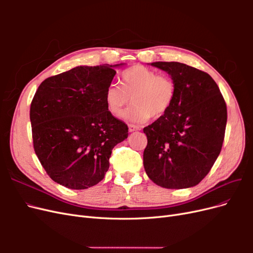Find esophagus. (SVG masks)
<instances>
[{"label": "esophagus", "instance_id": "34e87169", "mask_svg": "<svg viewBox=\"0 0 253 253\" xmlns=\"http://www.w3.org/2000/svg\"><path fill=\"white\" fill-rule=\"evenodd\" d=\"M140 127L137 126H134V125H128V131L129 132H135V131H139Z\"/></svg>", "mask_w": 253, "mask_h": 253}]
</instances>
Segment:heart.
<instances>
[{
    "instance_id": "obj_1",
    "label": "heart",
    "mask_w": 253,
    "mask_h": 253,
    "mask_svg": "<svg viewBox=\"0 0 253 253\" xmlns=\"http://www.w3.org/2000/svg\"><path fill=\"white\" fill-rule=\"evenodd\" d=\"M121 84L111 83L104 90V102L114 116H121L133 100L125 117L134 122L159 118L170 110L175 98V83L167 76L143 65H134L121 75ZM132 99H131L130 98Z\"/></svg>"
}]
</instances>
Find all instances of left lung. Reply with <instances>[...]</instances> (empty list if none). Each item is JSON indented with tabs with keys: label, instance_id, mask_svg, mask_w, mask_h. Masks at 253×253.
<instances>
[{
	"label": "left lung",
	"instance_id": "left-lung-1",
	"mask_svg": "<svg viewBox=\"0 0 253 253\" xmlns=\"http://www.w3.org/2000/svg\"><path fill=\"white\" fill-rule=\"evenodd\" d=\"M175 83L170 110L143 128V167L167 189L196 186L209 173L223 145L227 106L211 76L179 62H153Z\"/></svg>",
	"mask_w": 253,
	"mask_h": 253
}]
</instances>
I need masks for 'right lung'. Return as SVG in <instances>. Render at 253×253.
Segmentation results:
<instances>
[{
    "label": "right lung",
    "mask_w": 253,
    "mask_h": 253,
    "mask_svg": "<svg viewBox=\"0 0 253 253\" xmlns=\"http://www.w3.org/2000/svg\"><path fill=\"white\" fill-rule=\"evenodd\" d=\"M77 66L44 80L30 105L34 149L49 177L68 189L93 187L104 178L112 150L127 138L104 90L115 67Z\"/></svg>",
    "instance_id": "right-lung-1"
}]
</instances>
